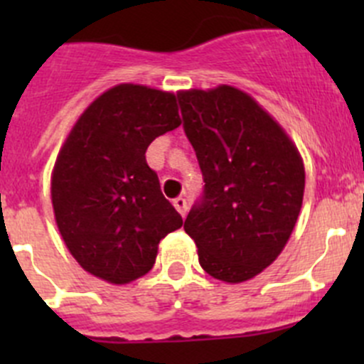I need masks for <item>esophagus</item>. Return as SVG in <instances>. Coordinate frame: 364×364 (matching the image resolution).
I'll return each instance as SVG.
<instances>
[{"label": "esophagus", "instance_id": "34e87169", "mask_svg": "<svg viewBox=\"0 0 364 364\" xmlns=\"http://www.w3.org/2000/svg\"><path fill=\"white\" fill-rule=\"evenodd\" d=\"M172 204H174V208L178 209L179 215L185 216L186 215V209H188V204H186V200L183 199V197H178V199L172 200Z\"/></svg>", "mask_w": 364, "mask_h": 364}]
</instances>
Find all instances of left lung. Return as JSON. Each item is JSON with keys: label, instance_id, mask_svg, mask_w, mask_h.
Listing matches in <instances>:
<instances>
[{"label": "left lung", "instance_id": "1", "mask_svg": "<svg viewBox=\"0 0 364 364\" xmlns=\"http://www.w3.org/2000/svg\"><path fill=\"white\" fill-rule=\"evenodd\" d=\"M178 102L205 183L186 234L205 273L250 280L291 237L303 204V160L280 124L236 87L179 91Z\"/></svg>", "mask_w": 364, "mask_h": 364}]
</instances>
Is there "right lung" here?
Instances as JSON below:
<instances>
[{
	"label": "right lung",
	"instance_id": "right-lung-1",
	"mask_svg": "<svg viewBox=\"0 0 364 364\" xmlns=\"http://www.w3.org/2000/svg\"><path fill=\"white\" fill-rule=\"evenodd\" d=\"M179 124L174 95L119 84L72 128L50 193L65 245L87 273L128 284L151 269L160 240L183 225L146 161L148 146Z\"/></svg>",
	"mask_w": 364,
	"mask_h": 364
}]
</instances>
